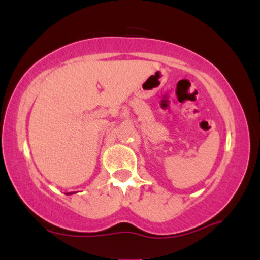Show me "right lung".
<instances>
[{
    "instance_id": "obj_1",
    "label": "right lung",
    "mask_w": 260,
    "mask_h": 260,
    "mask_svg": "<svg viewBox=\"0 0 260 260\" xmlns=\"http://www.w3.org/2000/svg\"><path fill=\"white\" fill-rule=\"evenodd\" d=\"M72 193H73V192H70V193H69V195H72Z\"/></svg>"
}]
</instances>
